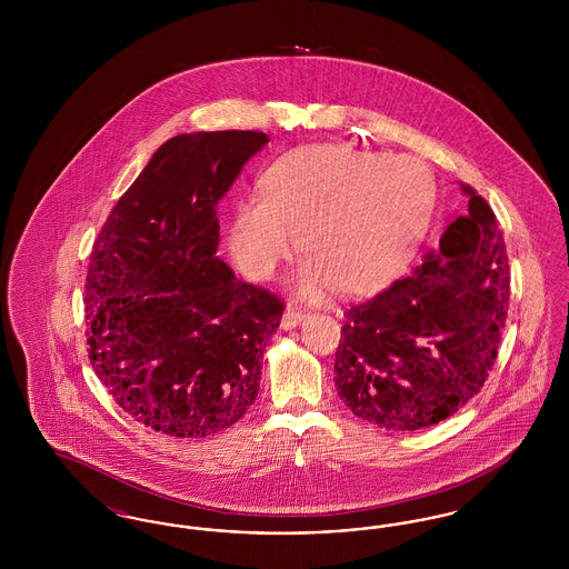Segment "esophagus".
Wrapping results in <instances>:
<instances>
[{
	"label": "esophagus",
	"instance_id": "1",
	"mask_svg": "<svg viewBox=\"0 0 569 569\" xmlns=\"http://www.w3.org/2000/svg\"><path fill=\"white\" fill-rule=\"evenodd\" d=\"M305 320V313L300 311V309H297V307H288L286 311H283V316H281V326L283 328H295V326L300 325Z\"/></svg>",
	"mask_w": 569,
	"mask_h": 569
}]
</instances>
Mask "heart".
Masks as SVG:
<instances>
[{
  "mask_svg": "<svg viewBox=\"0 0 569 569\" xmlns=\"http://www.w3.org/2000/svg\"><path fill=\"white\" fill-rule=\"evenodd\" d=\"M435 177L416 156L343 144L298 149L258 179V200L228 223V249L251 279H271L298 249L307 253L298 290L318 298L330 286L360 295L406 271L435 213Z\"/></svg>",
  "mask_w": 569,
  "mask_h": 569,
  "instance_id": "obj_1",
  "label": "heart"
}]
</instances>
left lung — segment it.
<instances>
[{"instance_id":"1","label":"left lung","mask_w":569,"mask_h":569,"mask_svg":"<svg viewBox=\"0 0 569 569\" xmlns=\"http://www.w3.org/2000/svg\"><path fill=\"white\" fill-rule=\"evenodd\" d=\"M465 216L406 279L346 309L335 386L353 416L418 431L457 413L485 386L510 305L503 234L467 183Z\"/></svg>"}]
</instances>
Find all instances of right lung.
<instances>
[{"label":"right lung","instance_id":"add662e5","mask_svg":"<svg viewBox=\"0 0 569 569\" xmlns=\"http://www.w3.org/2000/svg\"><path fill=\"white\" fill-rule=\"evenodd\" d=\"M264 132L166 140L112 207L84 281L87 352L114 403L170 437L239 422L260 390L283 300L217 258V202Z\"/></svg>","mask_w":569,"mask_h":569}]
</instances>
